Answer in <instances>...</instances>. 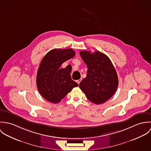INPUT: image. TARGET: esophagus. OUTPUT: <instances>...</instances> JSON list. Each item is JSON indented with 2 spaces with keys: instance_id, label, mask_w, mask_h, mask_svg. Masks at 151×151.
Here are the masks:
<instances>
[{
  "instance_id": "34e87169",
  "label": "esophagus",
  "mask_w": 151,
  "mask_h": 151,
  "mask_svg": "<svg viewBox=\"0 0 151 151\" xmlns=\"http://www.w3.org/2000/svg\"><path fill=\"white\" fill-rule=\"evenodd\" d=\"M81 81V79H80V80H77V83H78V85L80 84V83Z\"/></svg>"
}]
</instances>
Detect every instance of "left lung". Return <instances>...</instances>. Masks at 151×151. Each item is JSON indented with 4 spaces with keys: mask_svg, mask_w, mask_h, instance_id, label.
<instances>
[{
    "mask_svg": "<svg viewBox=\"0 0 151 151\" xmlns=\"http://www.w3.org/2000/svg\"><path fill=\"white\" fill-rule=\"evenodd\" d=\"M80 55L88 67L86 77L80 88L92 103L99 105L107 101L115 93L119 84L116 71L111 60L99 51L83 50Z\"/></svg>",
    "mask_w": 151,
    "mask_h": 151,
    "instance_id": "obj_1",
    "label": "left lung"
}]
</instances>
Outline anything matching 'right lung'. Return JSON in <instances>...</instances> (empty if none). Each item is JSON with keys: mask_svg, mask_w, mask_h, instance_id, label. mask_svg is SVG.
I'll return each mask as SVG.
<instances>
[{"mask_svg": "<svg viewBox=\"0 0 151 151\" xmlns=\"http://www.w3.org/2000/svg\"><path fill=\"white\" fill-rule=\"evenodd\" d=\"M76 55L72 49H54L47 52L41 60L37 76V86L41 96L47 101L57 104L78 84L72 80V67L60 66Z\"/></svg>", "mask_w": 151, "mask_h": 151, "instance_id": "1", "label": "right lung"}]
</instances>
